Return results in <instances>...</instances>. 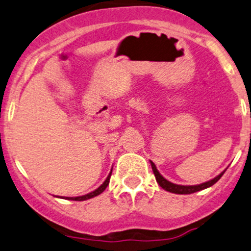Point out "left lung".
Masks as SVG:
<instances>
[{"mask_svg":"<svg viewBox=\"0 0 251 251\" xmlns=\"http://www.w3.org/2000/svg\"><path fill=\"white\" fill-rule=\"evenodd\" d=\"M150 164H151L153 175H155V176H156V181L158 182V185L162 187L163 189L168 190V192H170V193H175V194H193V193H195V192H200V190H202V189L208 188V187H211L212 185H215V183L218 181L220 178H222L223 175L226 171V170H225V171H223L219 176H217L216 178H213L212 180H210V181H206L204 183H201V185L182 186V185H176V183H172V182L168 181V180H166L164 176H163L158 172V170L156 169V165L153 164L151 160H150Z\"/></svg>","mask_w":251,"mask_h":251,"instance_id":"obj_1","label":"left lung"}]
</instances>
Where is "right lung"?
Listing matches in <instances>:
<instances>
[{
	"instance_id": "add662e5",
	"label": "right lung",
	"mask_w": 251,
	"mask_h": 251,
	"mask_svg": "<svg viewBox=\"0 0 251 251\" xmlns=\"http://www.w3.org/2000/svg\"><path fill=\"white\" fill-rule=\"evenodd\" d=\"M111 173H112V170H111V172L109 173L108 178L105 179V181L103 182L102 185L100 186L98 189H95L94 192H92V193H89V194H86V195H83V196H78V198H62V199H65V200H73V201H85V200H89V199H92V198H95V196H98V195H100V194H101V193L104 192V189L106 188V186L109 185L110 176H111Z\"/></svg>"
}]
</instances>
